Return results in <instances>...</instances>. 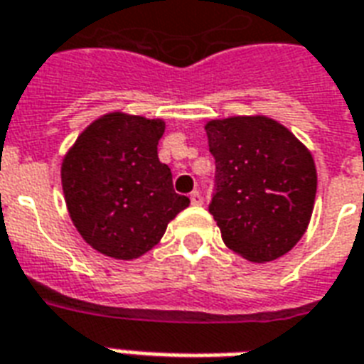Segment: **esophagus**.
Listing matches in <instances>:
<instances>
[{
  "mask_svg": "<svg viewBox=\"0 0 364 364\" xmlns=\"http://www.w3.org/2000/svg\"><path fill=\"white\" fill-rule=\"evenodd\" d=\"M190 201H192V205H203V198H201V192H192L190 193Z\"/></svg>",
  "mask_w": 364,
  "mask_h": 364,
  "instance_id": "esophagus-1",
  "label": "esophagus"
}]
</instances>
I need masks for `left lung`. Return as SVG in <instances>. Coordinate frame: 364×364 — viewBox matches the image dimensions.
I'll return each instance as SVG.
<instances>
[{"label": "left lung", "instance_id": "left-lung-1", "mask_svg": "<svg viewBox=\"0 0 364 364\" xmlns=\"http://www.w3.org/2000/svg\"><path fill=\"white\" fill-rule=\"evenodd\" d=\"M205 132L217 163L209 213L223 242L251 263L286 255L315 207L316 166L307 146L264 114L207 120Z\"/></svg>", "mask_w": 364, "mask_h": 364}]
</instances>
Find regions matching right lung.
Wrapping results in <instances>:
<instances>
[{
    "label": "right lung",
    "mask_w": 364,
    "mask_h": 364,
    "mask_svg": "<svg viewBox=\"0 0 364 364\" xmlns=\"http://www.w3.org/2000/svg\"><path fill=\"white\" fill-rule=\"evenodd\" d=\"M165 120L101 114L84 128L61 163L70 220L101 255L132 261L159 244L166 226L190 205L172 188L157 157Z\"/></svg>",
    "instance_id": "add662e5"
}]
</instances>
